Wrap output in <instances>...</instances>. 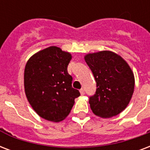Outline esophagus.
Instances as JSON below:
<instances>
[{
    "instance_id": "1",
    "label": "esophagus",
    "mask_w": 150,
    "mask_h": 150,
    "mask_svg": "<svg viewBox=\"0 0 150 150\" xmlns=\"http://www.w3.org/2000/svg\"><path fill=\"white\" fill-rule=\"evenodd\" d=\"M80 93H81V95H84V94H85V91H84L83 89H81V90H80Z\"/></svg>"
}]
</instances>
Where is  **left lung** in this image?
Wrapping results in <instances>:
<instances>
[{
  "mask_svg": "<svg viewBox=\"0 0 150 150\" xmlns=\"http://www.w3.org/2000/svg\"><path fill=\"white\" fill-rule=\"evenodd\" d=\"M85 60L97 83L95 93L89 100L91 110L102 118L118 115L127 106L134 92V78L129 65L110 51L87 54Z\"/></svg>",
  "mask_w": 150,
  "mask_h": 150,
  "instance_id": "obj_1",
  "label": "left lung"
}]
</instances>
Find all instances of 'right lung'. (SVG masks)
I'll return each instance as SVG.
<instances>
[{
  "label": "right lung",
  "instance_id": "obj_1",
  "mask_svg": "<svg viewBox=\"0 0 150 150\" xmlns=\"http://www.w3.org/2000/svg\"><path fill=\"white\" fill-rule=\"evenodd\" d=\"M71 60L68 52L51 46L32 56L24 71L27 100L34 110L47 120L59 122L72 108L79 91L71 86L72 76L67 72Z\"/></svg>",
  "mask_w": 150,
  "mask_h": 150
}]
</instances>
